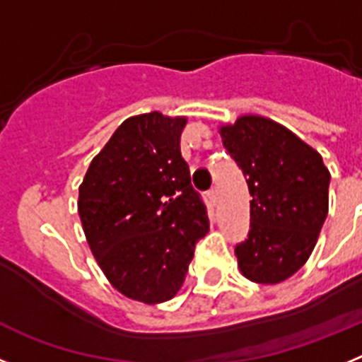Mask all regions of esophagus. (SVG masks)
<instances>
[{
  "mask_svg": "<svg viewBox=\"0 0 362 362\" xmlns=\"http://www.w3.org/2000/svg\"><path fill=\"white\" fill-rule=\"evenodd\" d=\"M206 196H209V199L212 201L214 204H216V203H217V196H219V194H217V188H210L209 194H206Z\"/></svg>",
  "mask_w": 362,
  "mask_h": 362,
  "instance_id": "34e87169",
  "label": "esophagus"
}]
</instances>
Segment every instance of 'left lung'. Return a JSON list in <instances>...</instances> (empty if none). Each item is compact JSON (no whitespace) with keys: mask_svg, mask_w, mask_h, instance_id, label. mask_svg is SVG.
Returning <instances> with one entry per match:
<instances>
[{"mask_svg":"<svg viewBox=\"0 0 362 362\" xmlns=\"http://www.w3.org/2000/svg\"><path fill=\"white\" fill-rule=\"evenodd\" d=\"M223 146L250 190V230L235 246L246 279L276 284L308 261L328 214L330 172L319 152L261 116L221 127Z\"/></svg>","mask_w":362,"mask_h":362,"instance_id":"left-lung-1","label":"left lung"}]
</instances>
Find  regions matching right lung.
<instances>
[{"label": "right lung", "mask_w": 362, "mask_h": 362, "mask_svg": "<svg viewBox=\"0 0 362 362\" xmlns=\"http://www.w3.org/2000/svg\"><path fill=\"white\" fill-rule=\"evenodd\" d=\"M187 117H129L92 159L79 187V217L112 286L156 305L177 293L210 226L181 156Z\"/></svg>", "instance_id": "add662e5"}]
</instances>
